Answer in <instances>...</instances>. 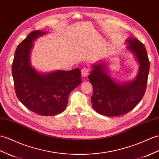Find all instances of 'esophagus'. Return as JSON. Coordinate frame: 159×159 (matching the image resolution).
Masks as SVG:
<instances>
[{"label": "esophagus", "instance_id": "obj_1", "mask_svg": "<svg viewBox=\"0 0 159 159\" xmlns=\"http://www.w3.org/2000/svg\"><path fill=\"white\" fill-rule=\"evenodd\" d=\"M89 72V69L87 67H84L81 70V75H82L83 76H87Z\"/></svg>", "mask_w": 159, "mask_h": 159}]
</instances>
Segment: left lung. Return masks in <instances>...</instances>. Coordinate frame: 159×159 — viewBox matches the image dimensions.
Masks as SVG:
<instances>
[{"instance_id":"8db88e82","label":"left lung","mask_w":159,"mask_h":159,"mask_svg":"<svg viewBox=\"0 0 159 159\" xmlns=\"http://www.w3.org/2000/svg\"><path fill=\"white\" fill-rule=\"evenodd\" d=\"M128 49L137 57L139 69L136 79L127 84L117 83L107 75L103 64L95 65L89 75L93 89L92 106L99 114L108 116H118L127 114L142 100L146 92L150 61L143 44L137 39L127 40Z\"/></svg>"}]
</instances>
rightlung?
Here are the masks:
<instances>
[{"instance_id": "right-lung-1", "label": "right lung", "mask_w": 159, "mask_h": 159, "mask_svg": "<svg viewBox=\"0 0 159 159\" xmlns=\"http://www.w3.org/2000/svg\"><path fill=\"white\" fill-rule=\"evenodd\" d=\"M45 34L32 31L17 46L12 64L15 91L22 104L42 116H54L62 112L68 104L70 92L81 83L79 68L58 70L40 75L30 64L32 42Z\"/></svg>"}]
</instances>
